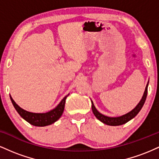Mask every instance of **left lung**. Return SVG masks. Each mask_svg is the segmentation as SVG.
I'll use <instances>...</instances> for the list:
<instances>
[{
    "instance_id": "8db88e82",
    "label": "left lung",
    "mask_w": 159,
    "mask_h": 159,
    "mask_svg": "<svg viewBox=\"0 0 159 159\" xmlns=\"http://www.w3.org/2000/svg\"><path fill=\"white\" fill-rule=\"evenodd\" d=\"M147 88H148V84H147V87H146L145 91H144V93L143 97H142L141 100L138 105L134 107V109L132 111H130L128 114L123 115V116H119V117H109V116H105V115L100 114L98 111L96 110V107H95L93 102H92V110H93V113L96 117L97 118L98 120H99L100 121L102 122L103 123L106 124V125H123V124L126 123L127 122H129V120H131L132 118H134V116H136L137 114L139 113V111L141 110L142 107L144 105V102L146 101V98H147Z\"/></svg>"
}]
</instances>
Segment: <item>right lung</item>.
I'll list each match as a JSON object with an SVG mask.
<instances>
[{
	"label": "right lung",
	"instance_id": "1",
	"mask_svg": "<svg viewBox=\"0 0 159 159\" xmlns=\"http://www.w3.org/2000/svg\"><path fill=\"white\" fill-rule=\"evenodd\" d=\"M67 96H66L63 100L61 102V103L57 106L55 108L53 109L51 111L44 114H37V113H31L28 112V111L24 110V109L20 107L19 105L16 104L14 100L12 99V97L10 96V99L12 101V105L17 112L19 113L20 116L28 122L29 123L35 126H45V125H51V124L54 123L57 120L59 119L63 114V111H64L66 99Z\"/></svg>",
	"mask_w": 159,
	"mask_h": 159
}]
</instances>
